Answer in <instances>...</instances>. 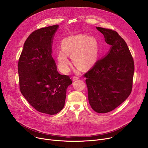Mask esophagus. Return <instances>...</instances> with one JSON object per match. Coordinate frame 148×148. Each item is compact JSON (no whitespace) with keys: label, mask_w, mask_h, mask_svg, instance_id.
<instances>
[{"label":"esophagus","mask_w":148,"mask_h":148,"mask_svg":"<svg viewBox=\"0 0 148 148\" xmlns=\"http://www.w3.org/2000/svg\"><path fill=\"white\" fill-rule=\"evenodd\" d=\"M78 79H79V77H77V76H74V77H73V81H76V80H78Z\"/></svg>","instance_id":"34e87169"}]
</instances>
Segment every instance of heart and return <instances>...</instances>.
I'll return each mask as SVG.
<instances>
[{
	"label": "heart",
	"mask_w": 148,
	"mask_h": 148,
	"mask_svg": "<svg viewBox=\"0 0 148 148\" xmlns=\"http://www.w3.org/2000/svg\"><path fill=\"white\" fill-rule=\"evenodd\" d=\"M61 49L57 53V58L61 68L68 71L70 66L69 54H71L74 64L84 70L95 62L99 53L97 40L92 36L78 34L63 39Z\"/></svg>",
	"instance_id": "heart-1"
}]
</instances>
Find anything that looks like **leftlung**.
<instances>
[{
	"label": "left lung",
	"instance_id": "1",
	"mask_svg": "<svg viewBox=\"0 0 148 148\" xmlns=\"http://www.w3.org/2000/svg\"><path fill=\"white\" fill-rule=\"evenodd\" d=\"M96 28L111 47L107 54L84 75L91 108L96 112L107 113L115 109L131 94L134 62L126 42L116 32Z\"/></svg>",
	"mask_w": 148,
	"mask_h": 148
}]
</instances>
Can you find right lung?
Masks as SVG:
<instances>
[{
    "mask_svg": "<svg viewBox=\"0 0 148 148\" xmlns=\"http://www.w3.org/2000/svg\"><path fill=\"white\" fill-rule=\"evenodd\" d=\"M58 25L41 28L26 39L18 62L20 90L37 111L54 115L63 108L72 81L61 75L53 58V40Z\"/></svg>",
    "mask_w": 148,
    "mask_h": 148,
    "instance_id": "add662e5",
    "label": "right lung"
}]
</instances>
